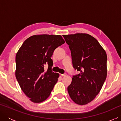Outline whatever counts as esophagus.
<instances>
[{"mask_svg":"<svg viewBox=\"0 0 121 121\" xmlns=\"http://www.w3.org/2000/svg\"><path fill=\"white\" fill-rule=\"evenodd\" d=\"M60 75H61V76H65L67 75V74L65 73H63V74H60Z\"/></svg>","mask_w":121,"mask_h":121,"instance_id":"34e87169","label":"esophagus"}]
</instances>
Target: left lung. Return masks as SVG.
Returning <instances> with one entry per match:
<instances>
[{
  "instance_id": "left-lung-1",
  "label": "left lung",
  "mask_w": 121,
  "mask_h": 121,
  "mask_svg": "<svg viewBox=\"0 0 121 121\" xmlns=\"http://www.w3.org/2000/svg\"><path fill=\"white\" fill-rule=\"evenodd\" d=\"M71 51L73 68L80 71L73 76L67 90L73 101L85 105L100 92L106 79L107 54L101 45L89 34L63 35Z\"/></svg>"
}]
</instances>
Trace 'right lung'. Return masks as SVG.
Listing matches in <instances>:
<instances>
[{"mask_svg":"<svg viewBox=\"0 0 121 121\" xmlns=\"http://www.w3.org/2000/svg\"><path fill=\"white\" fill-rule=\"evenodd\" d=\"M65 43L61 35H34L24 41L16 53V79L22 91L34 103L48 99L58 81L59 74L51 70V56Z\"/></svg>","mask_w":121,"mask_h":121,"instance_id":"add662e5","label":"right lung"}]
</instances>
